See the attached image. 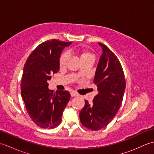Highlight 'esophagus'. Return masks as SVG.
<instances>
[{
  "label": "esophagus",
  "instance_id": "1",
  "mask_svg": "<svg viewBox=\"0 0 154 154\" xmlns=\"http://www.w3.org/2000/svg\"><path fill=\"white\" fill-rule=\"evenodd\" d=\"M70 94H71V96L72 97H76V96H77L78 95V93H77L76 92H75V91H71V92L70 93Z\"/></svg>",
  "mask_w": 154,
  "mask_h": 154
}]
</instances>
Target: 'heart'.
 I'll return each instance as SVG.
<instances>
[{
  "label": "heart",
  "instance_id": "heart-1",
  "mask_svg": "<svg viewBox=\"0 0 154 154\" xmlns=\"http://www.w3.org/2000/svg\"><path fill=\"white\" fill-rule=\"evenodd\" d=\"M77 54L79 55V57L81 60L82 61L83 60H85V59L89 58V57H94L93 55L92 54L89 53L88 51H77ZM68 57V55L67 53L63 54L60 57V65L61 67H63L65 64V62H66L67 60Z\"/></svg>",
  "mask_w": 154,
  "mask_h": 154
}]
</instances>
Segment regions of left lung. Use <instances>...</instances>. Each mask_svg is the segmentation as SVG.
I'll list each match as a JSON object with an SVG mask.
<instances>
[{
  "label": "left lung",
  "mask_w": 154,
  "mask_h": 154,
  "mask_svg": "<svg viewBox=\"0 0 154 154\" xmlns=\"http://www.w3.org/2000/svg\"><path fill=\"white\" fill-rule=\"evenodd\" d=\"M98 44L103 50L94 77L98 94L93 103L85 100L79 113L81 124L91 130H100L111 122L120 109L126 89L125 77L119 59L106 45Z\"/></svg>",
  "instance_id": "8db88e82"
}]
</instances>
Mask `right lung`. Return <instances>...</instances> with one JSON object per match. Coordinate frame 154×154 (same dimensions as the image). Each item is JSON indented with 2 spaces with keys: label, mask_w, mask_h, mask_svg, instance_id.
<instances>
[{
  "label": "right lung",
  "mask_w": 154,
  "mask_h": 154,
  "mask_svg": "<svg viewBox=\"0 0 154 154\" xmlns=\"http://www.w3.org/2000/svg\"><path fill=\"white\" fill-rule=\"evenodd\" d=\"M71 42L48 40L40 44L27 59L23 70L21 94L32 121L42 128L60 125L63 110L70 99L66 91L49 89L48 81L60 69V58Z\"/></svg>",
  "instance_id": "add662e5"
}]
</instances>
